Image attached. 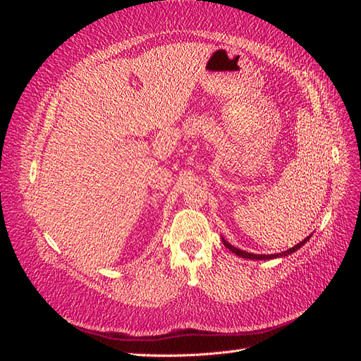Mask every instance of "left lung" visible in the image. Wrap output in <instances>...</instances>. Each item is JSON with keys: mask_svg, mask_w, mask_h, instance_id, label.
<instances>
[{"mask_svg": "<svg viewBox=\"0 0 361 361\" xmlns=\"http://www.w3.org/2000/svg\"><path fill=\"white\" fill-rule=\"evenodd\" d=\"M312 236V235H310ZM310 236H307L304 239V241H301L300 244H297V245H293L292 248H289V250H286V251H281V253H277V255H255V253H248V251H244V250H239V248H236V247H233L232 244H228L224 238H221L223 239V244H224V247L226 248H228L232 251V253H235L236 256H239V257H244V259H253V260H269V259H277V257H286V256H289V255H292L293 251H297V250H300L305 243L309 241L310 239Z\"/></svg>", "mask_w": 361, "mask_h": 361, "instance_id": "1", "label": "left lung"}]
</instances>
